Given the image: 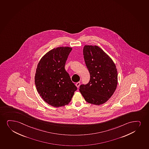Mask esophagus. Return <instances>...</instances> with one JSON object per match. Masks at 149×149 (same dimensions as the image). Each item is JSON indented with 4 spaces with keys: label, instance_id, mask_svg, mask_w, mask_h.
Returning <instances> with one entry per match:
<instances>
[{
    "label": "esophagus",
    "instance_id": "obj_1",
    "mask_svg": "<svg viewBox=\"0 0 149 149\" xmlns=\"http://www.w3.org/2000/svg\"><path fill=\"white\" fill-rule=\"evenodd\" d=\"M80 83L79 82H78L76 83L75 84V85L76 86L77 88H78V87H79V86H80Z\"/></svg>",
    "mask_w": 149,
    "mask_h": 149
}]
</instances>
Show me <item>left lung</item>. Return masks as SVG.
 I'll return each mask as SVG.
<instances>
[{
    "label": "left lung",
    "mask_w": 149,
    "mask_h": 149,
    "mask_svg": "<svg viewBox=\"0 0 149 149\" xmlns=\"http://www.w3.org/2000/svg\"><path fill=\"white\" fill-rule=\"evenodd\" d=\"M83 55L90 81L79 91L86 102L102 104L114 93L118 85V71L112 59L97 46L85 45Z\"/></svg>",
    "instance_id": "1"
}]
</instances>
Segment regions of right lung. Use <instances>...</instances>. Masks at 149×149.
I'll return each mask as SVG.
<instances>
[{
    "label": "right lung",
    "instance_id": "add662e5",
    "mask_svg": "<svg viewBox=\"0 0 149 149\" xmlns=\"http://www.w3.org/2000/svg\"><path fill=\"white\" fill-rule=\"evenodd\" d=\"M72 48L60 47L42 56L37 65L35 85L38 92L46 102L56 107L68 104L77 87L65 69Z\"/></svg>",
    "mask_w": 149,
    "mask_h": 149
}]
</instances>
